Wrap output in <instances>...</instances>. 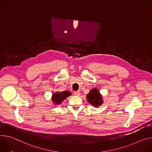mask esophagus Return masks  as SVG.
Returning <instances> with one entry per match:
<instances>
[{"instance_id":"1","label":"esophagus","mask_w":152,"mask_h":152,"mask_svg":"<svg viewBox=\"0 0 152 152\" xmlns=\"http://www.w3.org/2000/svg\"><path fill=\"white\" fill-rule=\"evenodd\" d=\"M74 94L75 96H79L80 95V91H75L74 92Z\"/></svg>"}]
</instances>
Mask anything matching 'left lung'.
I'll use <instances>...</instances> for the list:
<instances>
[{"label": "left lung", "mask_w": 152, "mask_h": 152, "mask_svg": "<svg viewBox=\"0 0 152 152\" xmlns=\"http://www.w3.org/2000/svg\"><path fill=\"white\" fill-rule=\"evenodd\" d=\"M86 98L89 103L95 107H98L103 103L102 95L95 88L90 91L89 94L87 95Z\"/></svg>", "instance_id": "1"}]
</instances>
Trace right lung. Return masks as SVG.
<instances>
[{"mask_svg": "<svg viewBox=\"0 0 152 152\" xmlns=\"http://www.w3.org/2000/svg\"><path fill=\"white\" fill-rule=\"evenodd\" d=\"M71 95L72 94L69 91H63L61 92H56L53 94L52 101L54 103V104H60L63 102V101Z\"/></svg>", "mask_w": 152, "mask_h": 152, "instance_id": "obj_1", "label": "right lung"}]
</instances>
